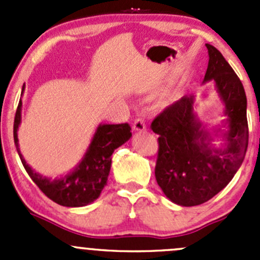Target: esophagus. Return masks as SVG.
<instances>
[{
    "mask_svg": "<svg viewBox=\"0 0 260 260\" xmlns=\"http://www.w3.org/2000/svg\"><path fill=\"white\" fill-rule=\"evenodd\" d=\"M133 131H136V132H143V131H146V123L142 118H138V119L135 120V123H133Z\"/></svg>",
    "mask_w": 260,
    "mask_h": 260,
    "instance_id": "1",
    "label": "esophagus"
}]
</instances>
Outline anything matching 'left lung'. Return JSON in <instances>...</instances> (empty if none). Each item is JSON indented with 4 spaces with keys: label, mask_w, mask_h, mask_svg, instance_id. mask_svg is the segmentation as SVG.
I'll return each instance as SVG.
<instances>
[{
    "label": "left lung",
    "mask_w": 260,
    "mask_h": 260,
    "mask_svg": "<svg viewBox=\"0 0 260 260\" xmlns=\"http://www.w3.org/2000/svg\"><path fill=\"white\" fill-rule=\"evenodd\" d=\"M209 64L204 83L212 80L226 120L215 129L224 146L212 147L211 133L195 112V95H185L152 122L158 137L154 176L165 195L181 206H196L219 193L242 166L248 148L246 95L238 75L216 48L206 44Z\"/></svg>",
    "instance_id": "8db88e82"
}]
</instances>
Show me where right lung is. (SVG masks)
Wrapping results in <instances>:
<instances>
[{"instance_id":"obj_1","label":"right lung","mask_w":260,"mask_h":260,"mask_svg":"<svg viewBox=\"0 0 260 260\" xmlns=\"http://www.w3.org/2000/svg\"><path fill=\"white\" fill-rule=\"evenodd\" d=\"M23 89L25 85L22 86L21 95L23 94ZM21 109H22V102L20 99L14 122V140L21 162L31 180L49 199L61 206L80 208L95 201L108 181L112 154L114 149L132 137L129 124L101 123L95 129L85 154L77 167L64 176L51 179V177L43 176L31 169L21 154L17 138L18 125L21 123Z\"/></svg>"}]
</instances>
